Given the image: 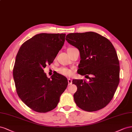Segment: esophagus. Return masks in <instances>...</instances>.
<instances>
[{
  "instance_id": "34e87169",
  "label": "esophagus",
  "mask_w": 132,
  "mask_h": 132,
  "mask_svg": "<svg viewBox=\"0 0 132 132\" xmlns=\"http://www.w3.org/2000/svg\"><path fill=\"white\" fill-rule=\"evenodd\" d=\"M68 82H69V85H72V79H71V78H68Z\"/></svg>"
}]
</instances>
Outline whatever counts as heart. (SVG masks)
Listing matches in <instances>:
<instances>
[{
  "label": "heart",
  "mask_w": 132,
  "mask_h": 132,
  "mask_svg": "<svg viewBox=\"0 0 132 132\" xmlns=\"http://www.w3.org/2000/svg\"><path fill=\"white\" fill-rule=\"evenodd\" d=\"M59 72L61 74L66 76H70L72 74V71L67 68H60L59 70Z\"/></svg>",
  "instance_id": "obj_1"
}]
</instances>
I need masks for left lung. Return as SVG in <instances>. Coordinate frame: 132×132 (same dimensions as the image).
Instances as JSON below:
<instances>
[{"instance_id":"left-lung-1","label":"left lung","mask_w":132,"mask_h":132,"mask_svg":"<svg viewBox=\"0 0 132 132\" xmlns=\"http://www.w3.org/2000/svg\"><path fill=\"white\" fill-rule=\"evenodd\" d=\"M66 40L78 48L80 62L77 72L88 76V82L73 80L77 89L73 95L77 106L87 112L106 107L113 97L119 82V63L111 41L95 32L71 33Z\"/></svg>"}]
</instances>
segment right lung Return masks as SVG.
<instances>
[{
	"mask_svg": "<svg viewBox=\"0 0 132 132\" xmlns=\"http://www.w3.org/2000/svg\"><path fill=\"white\" fill-rule=\"evenodd\" d=\"M66 34L41 33L22 44L16 56L13 78L18 96L33 111L45 113L54 110L68 85L58 73L48 78L44 72L61 49Z\"/></svg>",
	"mask_w": 132,
	"mask_h": 132,
	"instance_id": "1",
	"label": "right lung"
}]
</instances>
